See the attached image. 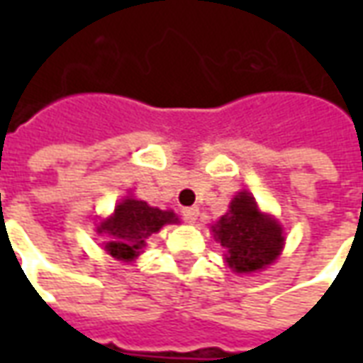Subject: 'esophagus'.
Here are the masks:
<instances>
[{
	"mask_svg": "<svg viewBox=\"0 0 363 363\" xmlns=\"http://www.w3.org/2000/svg\"><path fill=\"white\" fill-rule=\"evenodd\" d=\"M182 218L184 221H189V223H194L198 220V208H182Z\"/></svg>",
	"mask_w": 363,
	"mask_h": 363,
	"instance_id": "esophagus-1",
	"label": "esophagus"
}]
</instances>
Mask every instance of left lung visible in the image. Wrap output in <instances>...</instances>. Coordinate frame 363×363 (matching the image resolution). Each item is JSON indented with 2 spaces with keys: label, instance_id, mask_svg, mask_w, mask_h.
I'll list each match as a JSON object with an SVG mask.
<instances>
[{
  "label": "left lung",
  "instance_id": "left-lung-1",
  "mask_svg": "<svg viewBox=\"0 0 363 363\" xmlns=\"http://www.w3.org/2000/svg\"><path fill=\"white\" fill-rule=\"evenodd\" d=\"M225 260L235 272H255L274 262L280 255L284 237L281 228L268 216H262L249 192H239L231 200L229 212L213 228Z\"/></svg>",
  "mask_w": 363,
  "mask_h": 363
}]
</instances>
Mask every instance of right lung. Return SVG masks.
<instances>
[{
  "label": "right lung",
  "mask_w": 363,
  "mask_h": 363,
  "mask_svg": "<svg viewBox=\"0 0 363 363\" xmlns=\"http://www.w3.org/2000/svg\"><path fill=\"white\" fill-rule=\"evenodd\" d=\"M177 216L159 208H151L143 200L126 198L114 208L111 220L101 223L99 233H106L108 241L104 251L114 259L132 260L145 247V239L151 233H157L165 223H174Z\"/></svg>",
  "instance_id": "1"
}]
</instances>
